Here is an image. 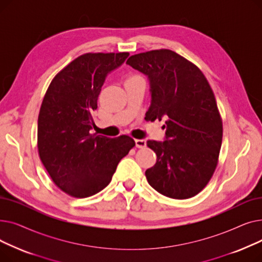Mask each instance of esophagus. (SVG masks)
Wrapping results in <instances>:
<instances>
[{"instance_id": "34e87169", "label": "esophagus", "mask_w": 262, "mask_h": 262, "mask_svg": "<svg viewBox=\"0 0 262 262\" xmlns=\"http://www.w3.org/2000/svg\"><path fill=\"white\" fill-rule=\"evenodd\" d=\"M135 143H136V146L138 148H143L146 146V141L143 139H136Z\"/></svg>"}]
</instances>
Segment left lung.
<instances>
[{"instance_id": "left-lung-1", "label": "left lung", "mask_w": 262, "mask_h": 262, "mask_svg": "<svg viewBox=\"0 0 262 262\" xmlns=\"http://www.w3.org/2000/svg\"><path fill=\"white\" fill-rule=\"evenodd\" d=\"M126 63L147 76L146 121L166 120L164 141L146 142L157 155L155 166L145 171L148 184L176 200L196 195L215 170L223 135L208 80L195 64L171 50L133 55Z\"/></svg>"}]
</instances>
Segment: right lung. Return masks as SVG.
I'll use <instances>...</instances> for the list:
<instances>
[{
	"instance_id": "obj_1",
	"label": "right lung",
	"mask_w": 262,
	"mask_h": 262,
	"mask_svg": "<svg viewBox=\"0 0 262 262\" xmlns=\"http://www.w3.org/2000/svg\"><path fill=\"white\" fill-rule=\"evenodd\" d=\"M128 53H87L53 78L38 117V150L53 182L74 198L94 195L108 186L119 161L135 146L128 136L91 134L92 112L106 76Z\"/></svg>"
}]
</instances>
